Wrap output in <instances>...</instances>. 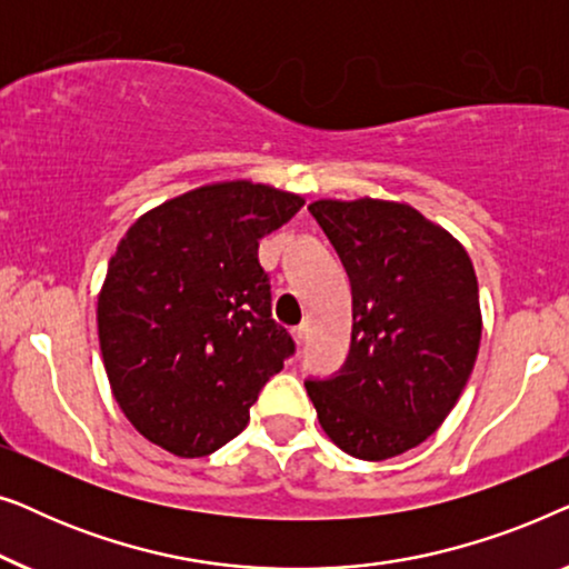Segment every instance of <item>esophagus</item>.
Returning <instances> with one entry per match:
<instances>
[{"mask_svg": "<svg viewBox=\"0 0 569 569\" xmlns=\"http://www.w3.org/2000/svg\"><path fill=\"white\" fill-rule=\"evenodd\" d=\"M292 339L298 341V345H302V341L308 339V326L306 323H300V326H295L292 329Z\"/></svg>", "mask_w": 569, "mask_h": 569, "instance_id": "1", "label": "esophagus"}]
</instances>
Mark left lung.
I'll use <instances>...</instances> for the list:
<instances>
[{"mask_svg": "<svg viewBox=\"0 0 569 569\" xmlns=\"http://www.w3.org/2000/svg\"><path fill=\"white\" fill-rule=\"evenodd\" d=\"M352 284L345 368L306 380L323 432L362 461L417 448L466 388L481 339L466 248L415 207L321 199L308 207Z\"/></svg>", "mask_w": 569, "mask_h": 569, "instance_id": "obj_1", "label": "left lung"}]
</instances>
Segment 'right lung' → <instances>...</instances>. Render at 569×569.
<instances>
[{"mask_svg": "<svg viewBox=\"0 0 569 569\" xmlns=\"http://www.w3.org/2000/svg\"><path fill=\"white\" fill-rule=\"evenodd\" d=\"M306 204L222 181L150 209L127 230L98 295L108 383L139 435L199 458L243 432L295 341L271 318L259 240Z\"/></svg>", "mask_w": 569, "mask_h": 569, "instance_id": "right-lung-1", "label": "right lung"}]
</instances>
